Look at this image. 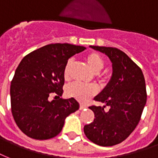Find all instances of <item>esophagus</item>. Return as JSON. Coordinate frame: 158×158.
Segmentation results:
<instances>
[{
	"mask_svg": "<svg viewBox=\"0 0 158 158\" xmlns=\"http://www.w3.org/2000/svg\"><path fill=\"white\" fill-rule=\"evenodd\" d=\"M86 108H87V106H86V105H83V104H80L79 109H80V110H83V109H85Z\"/></svg>",
	"mask_w": 158,
	"mask_h": 158,
	"instance_id": "obj_1",
	"label": "esophagus"
}]
</instances>
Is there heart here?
<instances>
[{"mask_svg":"<svg viewBox=\"0 0 158 158\" xmlns=\"http://www.w3.org/2000/svg\"><path fill=\"white\" fill-rule=\"evenodd\" d=\"M87 65L90 67L91 71L94 74H98L104 66V60L102 56L97 52H91L87 54L85 57ZM72 60H68L67 63L64 68V77L65 79H68L70 77V69L72 65ZM65 93L68 97L74 98L75 99L81 102V103H86L90 99L97 93L96 87L93 85H86V84L74 83L70 84L67 87Z\"/></svg>","mask_w":158,"mask_h":158,"instance_id":"1","label":"heart"}]
</instances>
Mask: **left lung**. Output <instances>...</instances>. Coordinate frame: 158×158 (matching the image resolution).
I'll return each mask as SVG.
<instances>
[{
  "instance_id": "1",
  "label": "left lung",
  "mask_w": 158,
  "mask_h": 158,
  "mask_svg": "<svg viewBox=\"0 0 158 158\" xmlns=\"http://www.w3.org/2000/svg\"><path fill=\"white\" fill-rule=\"evenodd\" d=\"M90 47L109 57L113 73L104 89L94 98L105 105L89 107L95 118L84 126V133L93 143L112 147L125 140L140 121L147 98L145 78L140 68L120 49ZM106 106L109 110H104Z\"/></svg>"
}]
</instances>
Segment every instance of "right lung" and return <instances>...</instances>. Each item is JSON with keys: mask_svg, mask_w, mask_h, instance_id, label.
Returning a JSON list of instances; mask_svg holds the SVG:
<instances>
[{"mask_svg": "<svg viewBox=\"0 0 158 158\" xmlns=\"http://www.w3.org/2000/svg\"><path fill=\"white\" fill-rule=\"evenodd\" d=\"M86 49L70 44H50L21 60L11 82V114L28 137L48 140L61 131L68 115L79 109L74 98H61L64 68L69 58ZM55 96L50 100L49 97Z\"/></svg>", "mask_w": 158, "mask_h": 158, "instance_id": "1", "label": "right lung"}]
</instances>
